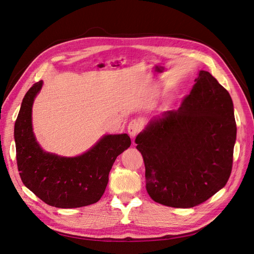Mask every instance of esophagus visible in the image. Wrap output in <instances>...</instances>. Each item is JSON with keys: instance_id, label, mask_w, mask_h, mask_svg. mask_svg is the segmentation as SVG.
<instances>
[{"instance_id": "obj_1", "label": "esophagus", "mask_w": 254, "mask_h": 254, "mask_svg": "<svg viewBox=\"0 0 254 254\" xmlns=\"http://www.w3.org/2000/svg\"><path fill=\"white\" fill-rule=\"evenodd\" d=\"M143 127V124L141 121H131L129 123V125L127 127V131L129 133V135L131 137H134L137 133H139L141 131V129Z\"/></svg>"}]
</instances>
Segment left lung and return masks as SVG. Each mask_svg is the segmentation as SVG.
<instances>
[{"instance_id":"obj_1","label":"left lung","mask_w":254,"mask_h":254,"mask_svg":"<svg viewBox=\"0 0 254 254\" xmlns=\"http://www.w3.org/2000/svg\"><path fill=\"white\" fill-rule=\"evenodd\" d=\"M195 81L178 110L152 118L135 137L148 195L181 209L204 202L226 186L236 140L229 92L206 71Z\"/></svg>"}]
</instances>
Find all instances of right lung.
Returning <instances> with one entry per match:
<instances>
[{
    "label": "right lung",
    "instance_id": "right-lung-1",
    "mask_svg": "<svg viewBox=\"0 0 254 254\" xmlns=\"http://www.w3.org/2000/svg\"><path fill=\"white\" fill-rule=\"evenodd\" d=\"M43 81L36 82L23 98L14 124L17 164L24 186L42 201L72 209L97 202L105 193L115 159L131 140L127 133L105 134L76 157H63L41 148L33 131L32 112Z\"/></svg>",
    "mask_w": 254,
    "mask_h": 254
}]
</instances>
